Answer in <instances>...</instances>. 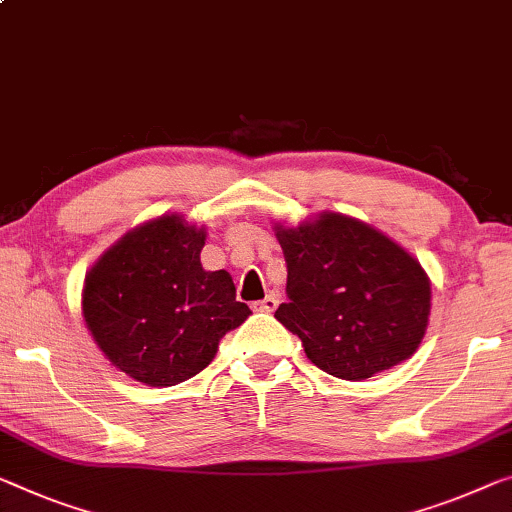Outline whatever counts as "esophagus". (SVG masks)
I'll list each match as a JSON object with an SVG mask.
<instances>
[{
  "mask_svg": "<svg viewBox=\"0 0 512 512\" xmlns=\"http://www.w3.org/2000/svg\"><path fill=\"white\" fill-rule=\"evenodd\" d=\"M277 306H279V297L277 295H267L265 300L251 304V309L261 311V313H272L274 309H277Z\"/></svg>",
  "mask_w": 512,
  "mask_h": 512,
  "instance_id": "34e87169",
  "label": "esophagus"
}]
</instances>
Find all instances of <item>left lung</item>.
Instances as JSON below:
<instances>
[{"instance_id": "obj_1", "label": "left lung", "mask_w": 512, "mask_h": 512, "mask_svg": "<svg viewBox=\"0 0 512 512\" xmlns=\"http://www.w3.org/2000/svg\"><path fill=\"white\" fill-rule=\"evenodd\" d=\"M288 265L274 318L306 357L341 380H366L410 359L430 316V279L387 235L341 212L274 224Z\"/></svg>"}]
</instances>
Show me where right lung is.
<instances>
[{
	"mask_svg": "<svg viewBox=\"0 0 512 512\" xmlns=\"http://www.w3.org/2000/svg\"><path fill=\"white\" fill-rule=\"evenodd\" d=\"M206 229L162 215L132 229L86 272L82 316L112 364L148 387L201 373L251 311L226 270L201 265Z\"/></svg>",
	"mask_w": 512,
	"mask_h": 512,
	"instance_id": "add662e5",
	"label": "right lung"
}]
</instances>
